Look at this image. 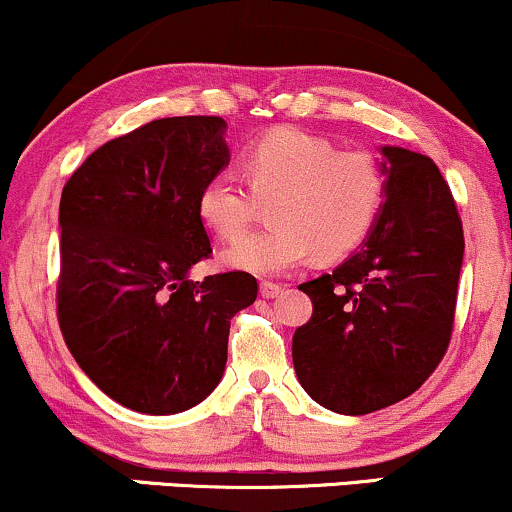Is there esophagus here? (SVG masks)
Returning a JSON list of instances; mask_svg holds the SVG:
<instances>
[{
	"instance_id": "esophagus-1",
	"label": "esophagus",
	"mask_w": 512,
	"mask_h": 512,
	"mask_svg": "<svg viewBox=\"0 0 512 512\" xmlns=\"http://www.w3.org/2000/svg\"><path fill=\"white\" fill-rule=\"evenodd\" d=\"M281 291H284V286L274 284V281H262V284H260V296L262 298H276Z\"/></svg>"
}]
</instances>
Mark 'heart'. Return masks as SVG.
<instances>
[{
    "mask_svg": "<svg viewBox=\"0 0 512 512\" xmlns=\"http://www.w3.org/2000/svg\"><path fill=\"white\" fill-rule=\"evenodd\" d=\"M245 181L219 173L199 192V216L223 240L238 238L269 204L274 226L250 233L223 252V262L274 276L308 260L349 255L378 219L385 173L370 151L337 146L303 129H274L240 156Z\"/></svg>",
    "mask_w": 512,
    "mask_h": 512,
    "instance_id": "heart-1",
    "label": "heart"
}]
</instances>
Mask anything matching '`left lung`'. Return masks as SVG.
Returning <instances> with one entry per match:
<instances>
[{
  "instance_id": "left-lung-1",
  "label": "left lung",
  "mask_w": 512,
  "mask_h": 512,
  "mask_svg": "<svg viewBox=\"0 0 512 512\" xmlns=\"http://www.w3.org/2000/svg\"><path fill=\"white\" fill-rule=\"evenodd\" d=\"M385 202L363 248L298 286L313 317L293 334L303 390L337 414H370L409 397L448 351L464 233L436 163L383 146Z\"/></svg>"
}]
</instances>
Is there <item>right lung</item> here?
I'll return each mask as SVG.
<instances>
[{
    "instance_id": "right-lung-1",
    "label": "right lung",
    "mask_w": 512,
    "mask_h": 512,
    "mask_svg": "<svg viewBox=\"0 0 512 512\" xmlns=\"http://www.w3.org/2000/svg\"><path fill=\"white\" fill-rule=\"evenodd\" d=\"M223 129L216 115L154 120L93 151L62 190V337L142 414H178L219 385L231 317L257 298L248 272L187 276L211 255L199 192L228 163Z\"/></svg>"
}]
</instances>
